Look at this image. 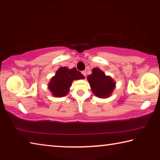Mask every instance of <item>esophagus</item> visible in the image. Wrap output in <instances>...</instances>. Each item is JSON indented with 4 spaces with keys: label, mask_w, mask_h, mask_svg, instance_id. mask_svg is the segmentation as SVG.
I'll return each instance as SVG.
<instances>
[{
    "label": "esophagus",
    "mask_w": 160,
    "mask_h": 160,
    "mask_svg": "<svg viewBox=\"0 0 160 160\" xmlns=\"http://www.w3.org/2000/svg\"><path fill=\"white\" fill-rule=\"evenodd\" d=\"M82 75H84V76H85V77H86V75H87V72H86V70H83V71L82 72Z\"/></svg>",
    "instance_id": "1"
}]
</instances>
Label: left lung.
<instances>
[{
    "instance_id": "obj_1",
    "label": "left lung",
    "mask_w": 160,
    "mask_h": 160,
    "mask_svg": "<svg viewBox=\"0 0 160 160\" xmlns=\"http://www.w3.org/2000/svg\"><path fill=\"white\" fill-rule=\"evenodd\" d=\"M88 80L92 91L97 97L106 98L109 97L115 88V82L109 76H107L99 68H94L92 73L88 76Z\"/></svg>"
}]
</instances>
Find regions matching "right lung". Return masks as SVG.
<instances>
[{
	"instance_id": "obj_1",
	"label": "right lung",
	"mask_w": 160,
	"mask_h": 160,
	"mask_svg": "<svg viewBox=\"0 0 160 160\" xmlns=\"http://www.w3.org/2000/svg\"><path fill=\"white\" fill-rule=\"evenodd\" d=\"M84 78L85 76L75 68L68 69L66 67H61L57 70L55 76L51 78L48 89L54 97H64L69 92L72 80Z\"/></svg>"
}]
</instances>
